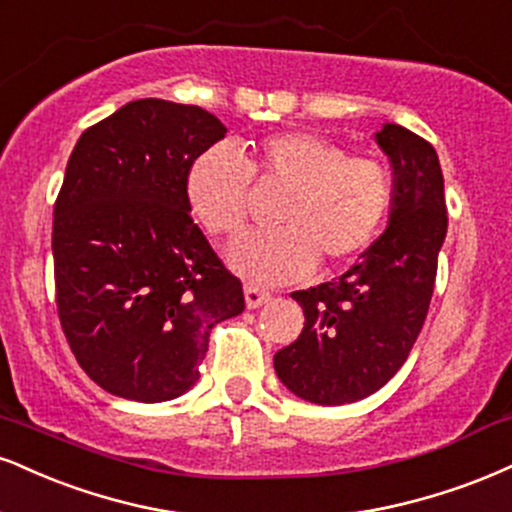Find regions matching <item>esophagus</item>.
Wrapping results in <instances>:
<instances>
[{
    "mask_svg": "<svg viewBox=\"0 0 512 512\" xmlns=\"http://www.w3.org/2000/svg\"><path fill=\"white\" fill-rule=\"evenodd\" d=\"M269 300H272V295H269L267 291H262V288L245 286V305H248V310H257V307L269 303Z\"/></svg>",
    "mask_w": 512,
    "mask_h": 512,
    "instance_id": "obj_1",
    "label": "esophagus"
}]
</instances>
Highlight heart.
Here are the masks:
<instances>
[{
    "label": "heart",
    "mask_w": 512,
    "mask_h": 512,
    "mask_svg": "<svg viewBox=\"0 0 512 512\" xmlns=\"http://www.w3.org/2000/svg\"><path fill=\"white\" fill-rule=\"evenodd\" d=\"M250 178L283 186L279 229L238 238L226 252L233 272L274 286L322 264H341L377 236L393 200V178L374 157H348L317 133L286 131L245 145H212L186 171V202L212 236H236L248 217Z\"/></svg>",
    "instance_id": "heart-1"
}]
</instances>
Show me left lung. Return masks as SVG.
<instances>
[{"mask_svg": "<svg viewBox=\"0 0 512 512\" xmlns=\"http://www.w3.org/2000/svg\"><path fill=\"white\" fill-rule=\"evenodd\" d=\"M389 157V224L338 281L295 291L305 326L274 355L276 377L307 403L346 405L372 396L408 360L434 293L448 217L439 155L398 123L374 133Z\"/></svg>", "mask_w": 512, "mask_h": 512, "instance_id": "8db88e82", "label": "left lung"}]
</instances>
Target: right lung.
<instances>
[{
	"label": "right lung",
	"instance_id": "1",
	"mask_svg": "<svg viewBox=\"0 0 512 512\" xmlns=\"http://www.w3.org/2000/svg\"><path fill=\"white\" fill-rule=\"evenodd\" d=\"M224 133L207 109L147 97L73 147L52 229L59 319L78 365L112 396H183L209 329L245 310L186 202L190 162Z\"/></svg>",
	"mask_w": 512,
	"mask_h": 512
}]
</instances>
